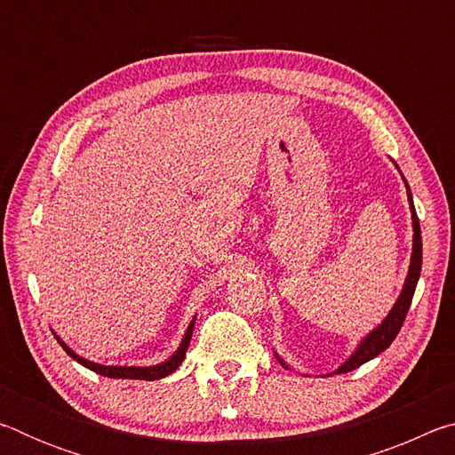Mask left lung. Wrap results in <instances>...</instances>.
Instances as JSON below:
<instances>
[{"instance_id":"left-lung-1","label":"left lung","mask_w":455,"mask_h":455,"mask_svg":"<svg viewBox=\"0 0 455 455\" xmlns=\"http://www.w3.org/2000/svg\"><path fill=\"white\" fill-rule=\"evenodd\" d=\"M407 200H410V204H411V219H413V255H411L410 273H407V279H405L402 295H399L397 303L394 305V309H391V313L387 315V317H385L381 325L377 327L375 331H371V333H369L363 339V341H361L357 351L353 353V355L347 361H345L341 367L337 369V373H347V371H351V369H357L359 365H363L365 361L377 357L381 351L387 349L389 345L394 343V339L397 337L399 329H402L407 311H410L413 292H415V287H418V279H419V273H421V228H419L418 214H415V209H413L410 187H407ZM281 363H283V361H281Z\"/></svg>"}]
</instances>
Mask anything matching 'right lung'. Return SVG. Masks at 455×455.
Wrapping results in <instances>:
<instances>
[{
  "mask_svg": "<svg viewBox=\"0 0 455 455\" xmlns=\"http://www.w3.org/2000/svg\"><path fill=\"white\" fill-rule=\"evenodd\" d=\"M192 329H195V321H190V327L187 331V335H184V339H182L179 351H176L171 359L164 361V363L154 365V367H108V365L92 363V361L84 359L80 355H76V353L70 347H68V345L61 341L60 337H56V339H58V343L61 345V349H64L68 355L78 361L80 365L88 367V369H92V371H96L100 375L114 377V379H144V381H154V379H163V377L171 375L172 371H176V369H179L184 355H187V349H188L190 337H192Z\"/></svg>",
  "mask_w": 455,
  "mask_h": 455,
  "instance_id": "obj_1",
  "label": "right lung"
}]
</instances>
